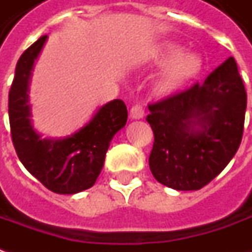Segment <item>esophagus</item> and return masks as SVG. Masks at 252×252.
<instances>
[{"label": "esophagus", "mask_w": 252, "mask_h": 252, "mask_svg": "<svg viewBox=\"0 0 252 252\" xmlns=\"http://www.w3.org/2000/svg\"><path fill=\"white\" fill-rule=\"evenodd\" d=\"M143 116H144V108L143 106L138 105V104L131 106V109H130V118L131 119H141Z\"/></svg>", "instance_id": "1"}]
</instances>
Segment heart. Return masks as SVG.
Here are the masks:
<instances>
[{"label": "heart", "mask_w": 252, "mask_h": 252, "mask_svg": "<svg viewBox=\"0 0 252 252\" xmlns=\"http://www.w3.org/2000/svg\"><path fill=\"white\" fill-rule=\"evenodd\" d=\"M154 66H163L155 82V91L161 95H169L182 90L200 75L202 59L191 51L182 52V47L175 43L161 44L151 54Z\"/></svg>", "instance_id": "obj_1"}]
</instances>
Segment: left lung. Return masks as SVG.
Instances as JSON below:
<instances>
[{
    "label": "left lung",
    "instance_id": "left-lung-1",
    "mask_svg": "<svg viewBox=\"0 0 252 252\" xmlns=\"http://www.w3.org/2000/svg\"><path fill=\"white\" fill-rule=\"evenodd\" d=\"M247 93L234 58L205 82L150 104V169L175 190H200L226 168L243 138Z\"/></svg>",
    "mask_w": 252,
    "mask_h": 252
}]
</instances>
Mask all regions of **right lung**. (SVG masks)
Here are the masks:
<instances>
[{"label":"right lung","instance_id":"add662e5","mask_svg":"<svg viewBox=\"0 0 252 252\" xmlns=\"http://www.w3.org/2000/svg\"><path fill=\"white\" fill-rule=\"evenodd\" d=\"M47 35L32 44L16 63L8 98L12 143L23 166L48 190L76 194L90 189L104 166L109 143L127 121L122 99L102 105L90 122L72 136L41 138L30 123L29 80Z\"/></svg>","mask_w":252,"mask_h":252}]
</instances>
